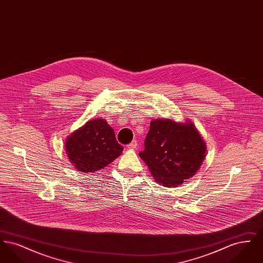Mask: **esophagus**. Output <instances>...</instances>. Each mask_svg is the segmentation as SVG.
<instances>
[{"label": "esophagus", "mask_w": 263, "mask_h": 263, "mask_svg": "<svg viewBox=\"0 0 263 263\" xmlns=\"http://www.w3.org/2000/svg\"><path fill=\"white\" fill-rule=\"evenodd\" d=\"M137 141L134 140V141H132V142L127 146V148H128V149H131V150H134V149L137 148Z\"/></svg>", "instance_id": "esophagus-1"}]
</instances>
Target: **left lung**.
Listing matches in <instances>:
<instances>
[{
  "instance_id": "8db88e82",
  "label": "left lung",
  "mask_w": 263,
  "mask_h": 263,
  "mask_svg": "<svg viewBox=\"0 0 263 263\" xmlns=\"http://www.w3.org/2000/svg\"><path fill=\"white\" fill-rule=\"evenodd\" d=\"M205 153L206 144L190 120L158 118L151 121L145 150L139 156L157 182L175 187L198 172Z\"/></svg>"
}]
</instances>
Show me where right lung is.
<instances>
[{
  "label": "right lung",
  "instance_id": "right-lung-1",
  "mask_svg": "<svg viewBox=\"0 0 263 263\" xmlns=\"http://www.w3.org/2000/svg\"><path fill=\"white\" fill-rule=\"evenodd\" d=\"M65 151L70 163L82 173H95L117 159L123 147L105 119L88 122L67 138Z\"/></svg>",
  "mask_w": 263,
  "mask_h": 263
}]
</instances>
